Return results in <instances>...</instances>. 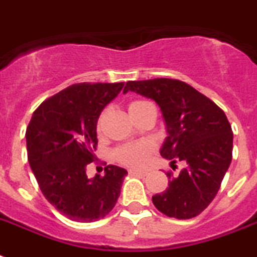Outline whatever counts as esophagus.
<instances>
[{
	"label": "esophagus",
	"instance_id": "34e87169",
	"mask_svg": "<svg viewBox=\"0 0 257 257\" xmlns=\"http://www.w3.org/2000/svg\"><path fill=\"white\" fill-rule=\"evenodd\" d=\"M129 174H132V176H145L147 172L145 170H137V169H129Z\"/></svg>",
	"mask_w": 257,
	"mask_h": 257
}]
</instances>
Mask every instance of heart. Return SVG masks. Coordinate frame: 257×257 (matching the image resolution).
Segmentation results:
<instances>
[{"mask_svg": "<svg viewBox=\"0 0 257 257\" xmlns=\"http://www.w3.org/2000/svg\"><path fill=\"white\" fill-rule=\"evenodd\" d=\"M145 101H132L129 104L128 110L137 109L141 107ZM101 128V117L97 121V129L100 131ZM153 145L147 141H141V143H132V144H125L122 147H118L117 149L114 150V160L120 164L125 165V166H131V168H140L143 166L145 162L148 161V158L152 153H153Z\"/></svg>", "mask_w": 257, "mask_h": 257, "instance_id": "heart-1", "label": "heart"}]
</instances>
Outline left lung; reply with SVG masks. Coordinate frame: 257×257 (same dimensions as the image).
Instances as JSON below:
<instances>
[{
  "instance_id": "left-lung-1",
  "label": "left lung",
  "mask_w": 257,
  "mask_h": 257,
  "mask_svg": "<svg viewBox=\"0 0 257 257\" xmlns=\"http://www.w3.org/2000/svg\"><path fill=\"white\" fill-rule=\"evenodd\" d=\"M128 91L154 100L164 117L168 137L160 153L186 162L178 177L168 173L169 187L152 198L165 215L190 219L215 198L232 160V129L220 108L185 81L157 78L128 81Z\"/></svg>"
}]
</instances>
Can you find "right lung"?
<instances>
[{"instance_id":"add662e5","label":"right lung","mask_w":257,"mask_h":257,"mask_svg":"<svg viewBox=\"0 0 257 257\" xmlns=\"http://www.w3.org/2000/svg\"><path fill=\"white\" fill-rule=\"evenodd\" d=\"M124 83H79L51 96L34 110L26 129L27 158L45 198L75 222H96L114 207L128 172L108 165L88 178L95 158L96 125Z\"/></svg>"}]
</instances>
